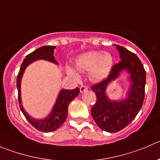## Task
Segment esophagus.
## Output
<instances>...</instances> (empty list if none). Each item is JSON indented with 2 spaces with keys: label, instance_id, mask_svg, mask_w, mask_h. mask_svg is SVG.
<instances>
[{
  "label": "esophagus",
  "instance_id": "34e87169",
  "mask_svg": "<svg viewBox=\"0 0 160 160\" xmlns=\"http://www.w3.org/2000/svg\"><path fill=\"white\" fill-rule=\"evenodd\" d=\"M88 89V87L86 86H82L81 87H80V92H85V91H86Z\"/></svg>",
  "mask_w": 160,
  "mask_h": 160
}]
</instances>
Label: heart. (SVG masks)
I'll list each match as a JSON object with an SVG mask.
<instances>
[{"label":"heart","mask_w":160,"mask_h":160,"mask_svg":"<svg viewBox=\"0 0 160 160\" xmlns=\"http://www.w3.org/2000/svg\"><path fill=\"white\" fill-rule=\"evenodd\" d=\"M114 64V59L109 52L89 51L80 55L75 60L74 68L67 66V73L75 80L80 78V73L89 72V78L94 82L101 81L110 74Z\"/></svg>","instance_id":"heart-1"}]
</instances>
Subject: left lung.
<instances>
[{
    "mask_svg": "<svg viewBox=\"0 0 160 160\" xmlns=\"http://www.w3.org/2000/svg\"><path fill=\"white\" fill-rule=\"evenodd\" d=\"M119 52L120 60L112 67L108 78L91 87L97 95V101L91 108L94 121L101 130L116 133L128 126L137 116L142 107L144 99L146 72L142 63L136 54L115 45ZM123 69L131 74L132 86L125 100L114 102L109 100L106 89Z\"/></svg>",
    "mask_w": 160,
    "mask_h": 160,
    "instance_id": "left-lung-1",
    "label": "left lung"
}]
</instances>
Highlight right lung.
Instances as JSON below:
<instances>
[{
    "label": "right lung",
    "mask_w": 160,
    "mask_h": 160,
    "mask_svg": "<svg viewBox=\"0 0 160 160\" xmlns=\"http://www.w3.org/2000/svg\"><path fill=\"white\" fill-rule=\"evenodd\" d=\"M55 48H56V46L45 45V46L41 47V48L36 49L35 51L32 52L31 53L27 55L20 67L19 74L17 75V82H16L19 108H20L21 111H22V114L26 117L27 121L34 128L38 130L39 131L45 132V133H49V132L54 131V130H57L59 127H60L63 125V123L66 120L67 116H68V105L78 95L80 89H79V88L77 87L74 89H62V90H60L58 97L56 99V103H55L54 106H53L52 112L48 115V116L44 118V119H35V118L30 117L25 112L22 105V101H21L20 97L21 79H22V74H23L27 67L31 63H33V61H35V60H48V61L52 62V63L58 64V63L55 60L54 56H53Z\"/></svg>",
    "instance_id": "1"
}]
</instances>
